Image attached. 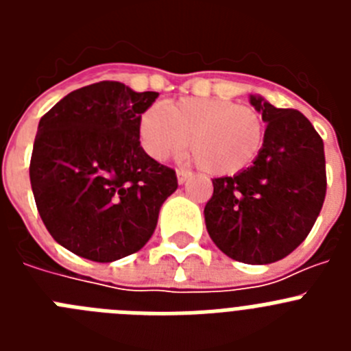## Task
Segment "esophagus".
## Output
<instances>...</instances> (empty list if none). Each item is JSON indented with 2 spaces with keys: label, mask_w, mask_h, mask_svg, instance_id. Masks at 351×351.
Masks as SVG:
<instances>
[{
  "label": "esophagus",
  "mask_w": 351,
  "mask_h": 351,
  "mask_svg": "<svg viewBox=\"0 0 351 351\" xmlns=\"http://www.w3.org/2000/svg\"><path fill=\"white\" fill-rule=\"evenodd\" d=\"M191 178V173L188 170H178V182L179 184H184L188 179Z\"/></svg>",
  "instance_id": "esophagus-1"
}]
</instances>
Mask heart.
<instances>
[{"label": "heart", "mask_w": 351, "mask_h": 351, "mask_svg": "<svg viewBox=\"0 0 351 351\" xmlns=\"http://www.w3.org/2000/svg\"><path fill=\"white\" fill-rule=\"evenodd\" d=\"M138 138L154 161L188 147L210 176H232L258 158L265 125L255 108L223 98H184L149 107L138 121Z\"/></svg>", "instance_id": "1"}]
</instances>
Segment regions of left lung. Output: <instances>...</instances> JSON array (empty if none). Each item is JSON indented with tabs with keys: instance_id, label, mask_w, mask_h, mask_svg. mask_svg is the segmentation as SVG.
Listing matches in <instances>:
<instances>
[{
	"instance_id": "1",
	"label": "left lung",
	"mask_w": 351,
	"mask_h": 351,
	"mask_svg": "<svg viewBox=\"0 0 351 351\" xmlns=\"http://www.w3.org/2000/svg\"><path fill=\"white\" fill-rule=\"evenodd\" d=\"M265 141L253 165L213 179L204 218L213 243L237 262L263 265L285 258L308 237L327 191L324 141L308 117L278 108L260 95Z\"/></svg>"
}]
</instances>
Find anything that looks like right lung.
Returning <instances> with one entry per match:
<instances>
[{
  "label": "right lung",
  "mask_w": 351,
  "mask_h": 351,
  "mask_svg": "<svg viewBox=\"0 0 351 351\" xmlns=\"http://www.w3.org/2000/svg\"><path fill=\"white\" fill-rule=\"evenodd\" d=\"M156 98L101 80L71 91L40 119L31 190L49 234L71 253L114 262L153 235L161 206L178 190L176 172L138 141V121Z\"/></svg>",
  "instance_id": "add662e5"
}]
</instances>
